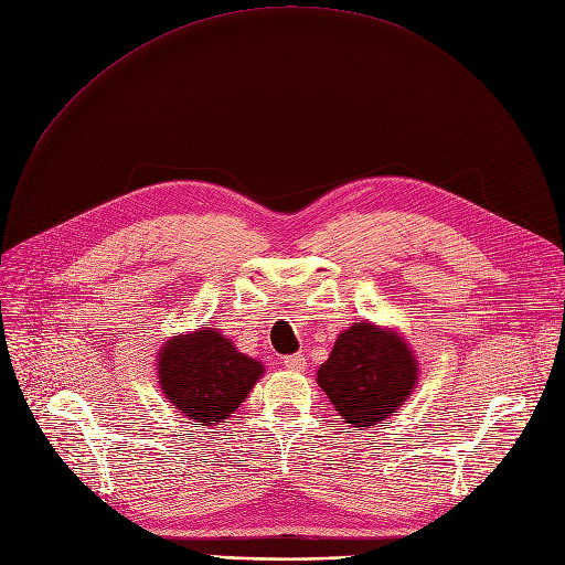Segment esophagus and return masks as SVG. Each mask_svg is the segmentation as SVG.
<instances>
[{"mask_svg": "<svg viewBox=\"0 0 565 565\" xmlns=\"http://www.w3.org/2000/svg\"><path fill=\"white\" fill-rule=\"evenodd\" d=\"M284 366H286V370H290V372H305L307 360L300 353H292V355L284 358Z\"/></svg>", "mask_w": 565, "mask_h": 565, "instance_id": "obj_1", "label": "esophagus"}]
</instances>
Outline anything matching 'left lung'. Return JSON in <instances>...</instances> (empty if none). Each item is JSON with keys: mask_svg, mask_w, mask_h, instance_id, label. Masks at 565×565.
<instances>
[{"mask_svg": "<svg viewBox=\"0 0 565 565\" xmlns=\"http://www.w3.org/2000/svg\"><path fill=\"white\" fill-rule=\"evenodd\" d=\"M420 364L404 334L372 321L341 330L316 383L349 427L372 429L413 395Z\"/></svg>", "mask_w": 565, "mask_h": 565, "instance_id": "1", "label": "left lung"}]
</instances>
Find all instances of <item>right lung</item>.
Masks as SVG:
<instances>
[{
	"label": "right lung",
	"instance_id": "add662e5",
	"mask_svg": "<svg viewBox=\"0 0 565 565\" xmlns=\"http://www.w3.org/2000/svg\"><path fill=\"white\" fill-rule=\"evenodd\" d=\"M263 374V362L239 353L216 328L170 337L157 353L166 402L186 420L212 429L231 418Z\"/></svg>",
	"mask_w": 565,
	"mask_h": 565
}]
</instances>
